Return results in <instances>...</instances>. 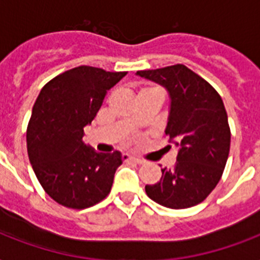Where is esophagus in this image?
<instances>
[{
  "instance_id": "esophagus-1",
  "label": "esophagus",
  "mask_w": 260,
  "mask_h": 260,
  "mask_svg": "<svg viewBox=\"0 0 260 260\" xmlns=\"http://www.w3.org/2000/svg\"><path fill=\"white\" fill-rule=\"evenodd\" d=\"M122 158L125 159V160H131V162H135V163H138V165H140V163H143L142 159H139V158H135V156H131V155L128 154H124L122 155Z\"/></svg>"
}]
</instances>
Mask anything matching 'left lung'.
Instances as JSON below:
<instances>
[{"mask_svg":"<svg viewBox=\"0 0 260 260\" xmlns=\"http://www.w3.org/2000/svg\"><path fill=\"white\" fill-rule=\"evenodd\" d=\"M136 75L167 90L170 110L165 132L178 150L175 166L162 169L160 181L146 186L147 196L171 209L197 205L216 187L230 154L224 102L205 79L183 64Z\"/></svg>","mask_w":260,"mask_h":260,"instance_id":"left-lung-1","label":"left lung"}]
</instances>
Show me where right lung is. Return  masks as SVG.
Wrapping results in <instances>:
<instances>
[{
  "instance_id": "add662e5",
  "label": "right lung",
  "mask_w": 260,
  "mask_h": 260,
  "mask_svg": "<svg viewBox=\"0 0 260 260\" xmlns=\"http://www.w3.org/2000/svg\"><path fill=\"white\" fill-rule=\"evenodd\" d=\"M125 74L75 67L51 79L36 98L26 129L28 156L43 189L60 205L90 208L112 189L121 154L94 151L82 140L83 128Z\"/></svg>"
}]
</instances>
